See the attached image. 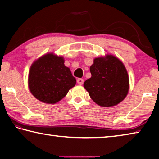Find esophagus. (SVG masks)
<instances>
[{"label": "esophagus", "mask_w": 159, "mask_h": 159, "mask_svg": "<svg viewBox=\"0 0 159 159\" xmlns=\"http://www.w3.org/2000/svg\"><path fill=\"white\" fill-rule=\"evenodd\" d=\"M83 82H84V80H83V79H77V83L80 85H83Z\"/></svg>", "instance_id": "obj_1"}]
</instances>
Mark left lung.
<instances>
[{"instance_id": "8db88e82", "label": "left lung", "mask_w": 159, "mask_h": 159, "mask_svg": "<svg viewBox=\"0 0 159 159\" xmlns=\"http://www.w3.org/2000/svg\"><path fill=\"white\" fill-rule=\"evenodd\" d=\"M92 76L83 83L91 99L102 107L117 105L127 96L129 76L124 64L112 55L94 59L90 67Z\"/></svg>"}]
</instances>
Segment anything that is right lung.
I'll use <instances>...</instances> for the list:
<instances>
[{
    "label": "right lung",
    "mask_w": 159,
    "mask_h": 159,
    "mask_svg": "<svg viewBox=\"0 0 159 159\" xmlns=\"http://www.w3.org/2000/svg\"><path fill=\"white\" fill-rule=\"evenodd\" d=\"M76 80L62 56L49 52L35 60L29 72L28 86L39 101L53 104L60 101L74 87Z\"/></svg>",
    "instance_id": "1"
}]
</instances>
